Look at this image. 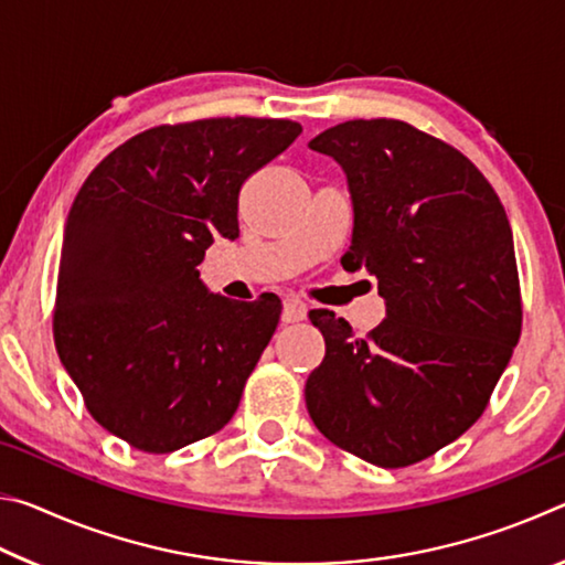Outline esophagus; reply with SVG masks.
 <instances>
[{
  "instance_id": "esophagus-1",
  "label": "esophagus",
  "mask_w": 565,
  "mask_h": 565,
  "mask_svg": "<svg viewBox=\"0 0 565 565\" xmlns=\"http://www.w3.org/2000/svg\"><path fill=\"white\" fill-rule=\"evenodd\" d=\"M306 319V303L296 296H286L284 299V311H281V321L284 323H296Z\"/></svg>"
}]
</instances>
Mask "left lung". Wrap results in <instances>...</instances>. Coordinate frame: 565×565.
<instances>
[{"label": "left lung", "mask_w": 565, "mask_h": 565, "mask_svg": "<svg viewBox=\"0 0 565 565\" xmlns=\"http://www.w3.org/2000/svg\"><path fill=\"white\" fill-rule=\"evenodd\" d=\"M309 147L347 171L353 238L341 264L376 276L386 319L353 337L333 311H309L327 356L306 408L363 461L418 463L476 424L521 339L509 216L471 159L406 121H343Z\"/></svg>", "instance_id": "8db88e82"}]
</instances>
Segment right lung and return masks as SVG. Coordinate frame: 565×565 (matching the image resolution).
I'll return each mask as SVG.
<instances>
[{"label":"right lung","instance_id":"obj_1","mask_svg":"<svg viewBox=\"0 0 565 565\" xmlns=\"http://www.w3.org/2000/svg\"><path fill=\"white\" fill-rule=\"evenodd\" d=\"M301 134L291 119L161 124L104 157L76 194L54 301L56 353L84 406L145 454L232 420L279 303L209 294L196 266L238 236V191Z\"/></svg>","mask_w":565,"mask_h":565}]
</instances>
